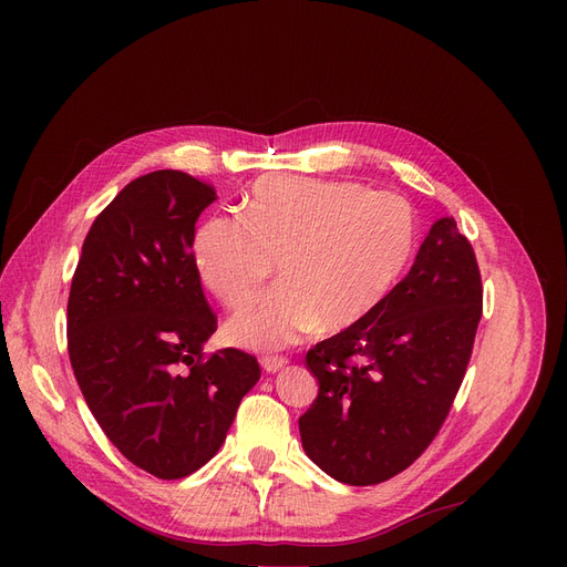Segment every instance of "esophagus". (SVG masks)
<instances>
[{
  "instance_id": "34e87169",
  "label": "esophagus",
  "mask_w": 567,
  "mask_h": 567,
  "mask_svg": "<svg viewBox=\"0 0 567 567\" xmlns=\"http://www.w3.org/2000/svg\"><path fill=\"white\" fill-rule=\"evenodd\" d=\"M287 363H289L287 355H261V359H259V365H261L264 372H268V374L278 372V370L285 368Z\"/></svg>"
}]
</instances>
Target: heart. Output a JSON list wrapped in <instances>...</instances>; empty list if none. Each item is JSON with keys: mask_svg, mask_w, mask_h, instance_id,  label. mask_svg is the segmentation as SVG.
Segmentation results:
<instances>
[{"mask_svg": "<svg viewBox=\"0 0 567 567\" xmlns=\"http://www.w3.org/2000/svg\"><path fill=\"white\" fill-rule=\"evenodd\" d=\"M415 216L395 193L308 176L259 178L244 216L216 214L193 238L199 282L234 308L279 261L281 285L225 323L231 344L276 351L317 326L342 333L372 317L404 278Z\"/></svg>", "mask_w": 567, "mask_h": 567, "instance_id": "heart-1", "label": "heart"}]
</instances>
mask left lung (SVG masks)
I'll use <instances>...</instances> for the list:
<instances>
[{
    "mask_svg": "<svg viewBox=\"0 0 567 567\" xmlns=\"http://www.w3.org/2000/svg\"><path fill=\"white\" fill-rule=\"evenodd\" d=\"M481 317L478 259L455 218H441L383 306L306 353L319 381L299 419L308 457L355 487L409 468L449 419Z\"/></svg>",
    "mask_w": 567,
    "mask_h": 567,
    "instance_id": "1",
    "label": "left lung"
}]
</instances>
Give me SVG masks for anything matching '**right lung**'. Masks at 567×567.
<instances>
[{
	"instance_id": "add662e5",
	"label": "right lung",
	"mask_w": 567,
	"mask_h": 567,
	"mask_svg": "<svg viewBox=\"0 0 567 567\" xmlns=\"http://www.w3.org/2000/svg\"><path fill=\"white\" fill-rule=\"evenodd\" d=\"M214 186L158 169L131 182L89 229L69 293V355L96 423L137 468L186 478L223 445L259 363L204 353L218 329L193 264Z\"/></svg>"
}]
</instances>
